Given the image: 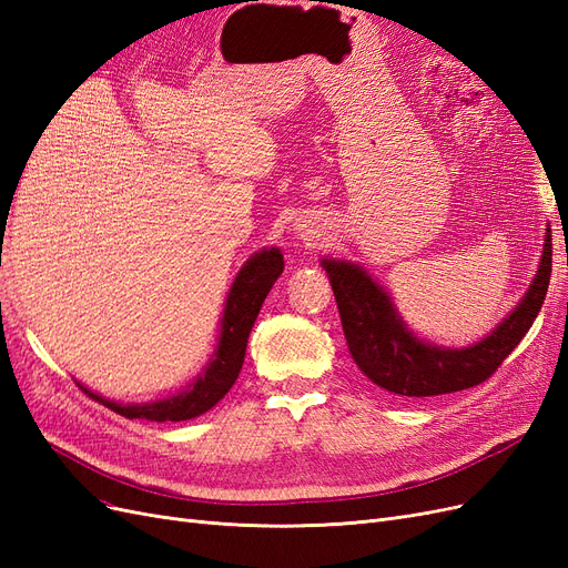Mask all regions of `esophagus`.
I'll return each instance as SVG.
<instances>
[{"label": "esophagus", "instance_id": "esophagus-1", "mask_svg": "<svg viewBox=\"0 0 568 568\" xmlns=\"http://www.w3.org/2000/svg\"><path fill=\"white\" fill-rule=\"evenodd\" d=\"M296 232L301 234V240H307V242H312L315 237H320V227H317V225H307V223H303V225H296Z\"/></svg>", "mask_w": 568, "mask_h": 568}]
</instances>
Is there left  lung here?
Returning <instances> with one entry per match:
<instances>
[{"label": "left lung", "instance_id": "left-lung-1", "mask_svg": "<svg viewBox=\"0 0 568 568\" xmlns=\"http://www.w3.org/2000/svg\"><path fill=\"white\" fill-rule=\"evenodd\" d=\"M322 267L334 288L349 355L362 374L393 395L435 397L484 383L526 336L550 284L552 234L545 230L536 277L515 310L486 338L465 347L418 338L393 296L362 265L322 258Z\"/></svg>", "mask_w": 568, "mask_h": 568}]
</instances>
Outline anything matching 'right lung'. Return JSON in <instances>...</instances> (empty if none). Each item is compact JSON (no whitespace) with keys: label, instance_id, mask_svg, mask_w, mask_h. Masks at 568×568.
Segmentation results:
<instances>
[{"label":"right lung","instance_id":"1","mask_svg":"<svg viewBox=\"0 0 568 568\" xmlns=\"http://www.w3.org/2000/svg\"><path fill=\"white\" fill-rule=\"evenodd\" d=\"M282 272H284V256L277 246L256 251L242 265V270L237 272V277H234L227 291L216 349H213L211 359L200 371L197 378L190 381L175 395L154 399V402H143V404H122V402L101 397L82 383L77 385H80L89 397L101 402L103 406H108L110 410H114V414H120L124 418L181 423V420H190L206 414L209 408L216 406L227 395V389L234 385V381H237L244 364L246 343H248L253 322H256L263 301L267 298L272 284L277 282Z\"/></svg>","mask_w":568,"mask_h":568}]
</instances>
